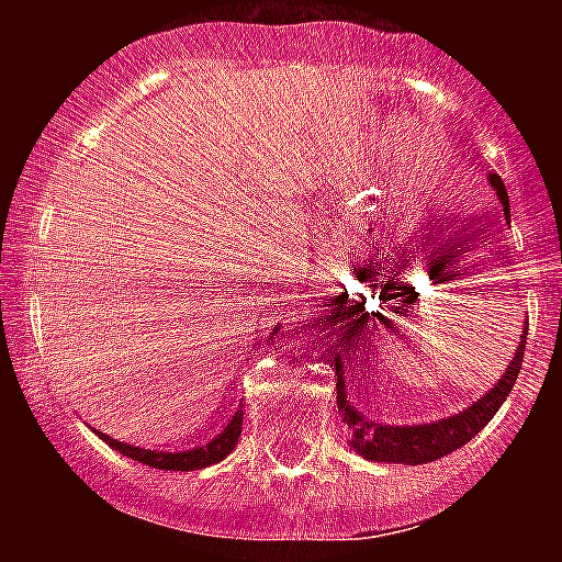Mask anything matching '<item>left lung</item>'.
Instances as JSON below:
<instances>
[{"label": "left lung", "instance_id": "left-lung-1", "mask_svg": "<svg viewBox=\"0 0 562 562\" xmlns=\"http://www.w3.org/2000/svg\"><path fill=\"white\" fill-rule=\"evenodd\" d=\"M490 186H493L495 193L501 196V205H504L506 220H509V196H506L504 180H501L498 173H490ZM369 281H374V278H369ZM371 290H374V295L380 292L382 304H389L394 281H380V286L371 284ZM346 300H349V295L337 297L340 312H335V315H337V326H340V335H337V342L331 346V349H335V369H337V408H340L342 422L351 428V448H355L357 453L366 456V459L371 461H389V464H394V461H400V464H428V461H436L441 459V456H448L453 453V450L464 448L467 441L473 439L479 430H484L486 422L493 419L495 411L504 405V400L509 396V391H513L515 380H518L529 329H526L524 337H520L518 351H515V357L509 360L506 371L501 374L498 385H495L490 394L481 396L475 405H470L464 414H456L450 416V419L434 422V425H414V428L405 425V428H394V425H376V422L362 419V416L351 408L349 402H346V380H342V355H340V351H349V346H355V340L366 337V326H369L371 317L382 321L385 326H394V324H391V317H385L382 312L369 315L366 301H350L352 310L349 311L348 307L341 306ZM355 311H362L363 317L358 318L357 325H351L348 317Z\"/></svg>", "mask_w": 562, "mask_h": 562}]
</instances>
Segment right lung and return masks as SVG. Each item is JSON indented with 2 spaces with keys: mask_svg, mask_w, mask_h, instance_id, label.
<instances>
[{
  "mask_svg": "<svg viewBox=\"0 0 562 562\" xmlns=\"http://www.w3.org/2000/svg\"><path fill=\"white\" fill-rule=\"evenodd\" d=\"M238 434H241V411L233 416L231 425H227V428L222 430V434L216 436L211 445H205V448H196V450H188V453H160V450H143V448H134V445L114 441L112 436H103V434H98V436L106 441L109 448L121 450L123 456H128V459H134V461H140V464L157 467V470H182V473H186V470H202V467L216 464V461L225 459V456L236 448Z\"/></svg>",
  "mask_w": 562,
  "mask_h": 562,
  "instance_id": "obj_1",
  "label": "right lung"
}]
</instances>
